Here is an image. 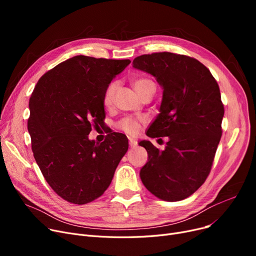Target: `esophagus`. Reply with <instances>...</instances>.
Listing matches in <instances>:
<instances>
[{
  "label": "esophagus",
  "instance_id": "esophagus-1",
  "mask_svg": "<svg viewBox=\"0 0 256 256\" xmlns=\"http://www.w3.org/2000/svg\"><path fill=\"white\" fill-rule=\"evenodd\" d=\"M128 143H130V148H134V147H135V146L137 145V141H136L135 139H132V138H130V139H128Z\"/></svg>",
  "mask_w": 256,
  "mask_h": 256
}]
</instances>
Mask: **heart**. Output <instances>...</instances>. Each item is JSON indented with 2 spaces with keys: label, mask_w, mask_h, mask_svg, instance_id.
<instances>
[{
  "label": "heart",
  "mask_w": 256,
  "mask_h": 256,
  "mask_svg": "<svg viewBox=\"0 0 256 256\" xmlns=\"http://www.w3.org/2000/svg\"><path fill=\"white\" fill-rule=\"evenodd\" d=\"M132 86H134V88H135L136 92L140 96V98H143L144 96H147V94H154V92L156 90V83L152 78H147V76H140V78H135L132 80ZM116 87H117V83L112 82L106 89V92L104 94V106H109L112 104ZM118 126H119V128L124 130L126 132L135 134V132H137V130L139 128V122L134 119L126 118V119H122L120 121V122L118 124Z\"/></svg>",
  "instance_id": "b5f03b06"
}]
</instances>
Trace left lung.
Masks as SVG:
<instances>
[{
	"mask_svg": "<svg viewBox=\"0 0 256 256\" xmlns=\"http://www.w3.org/2000/svg\"><path fill=\"white\" fill-rule=\"evenodd\" d=\"M163 88L160 114L146 135L168 137L164 150L143 140L148 154L140 171L143 184L165 201L191 196L206 182L222 136L224 106L217 80L198 60L169 52L134 59Z\"/></svg>",
	"mask_w": 256,
	"mask_h": 256,
	"instance_id": "left-lung-1",
	"label": "left lung"
}]
</instances>
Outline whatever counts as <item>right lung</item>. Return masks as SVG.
Returning <instances> with one entry per match:
<instances>
[{
    "mask_svg": "<svg viewBox=\"0 0 256 256\" xmlns=\"http://www.w3.org/2000/svg\"><path fill=\"white\" fill-rule=\"evenodd\" d=\"M130 63L74 56L39 78L29 102L28 130L37 165L61 198L86 204L110 186L126 154V135L113 132L102 143L89 140L104 124V94L111 80Z\"/></svg>",
    "mask_w": 256,
    "mask_h": 256,
    "instance_id": "add662e5",
    "label": "right lung"
}]
</instances>
